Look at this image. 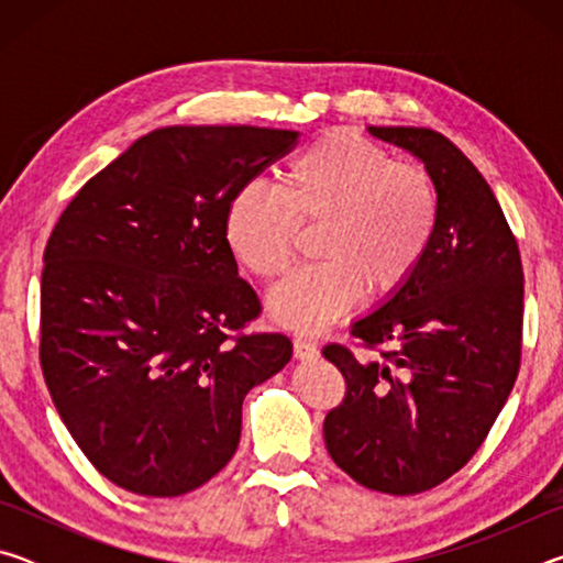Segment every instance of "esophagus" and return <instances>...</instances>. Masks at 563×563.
<instances>
[{
    "label": "esophagus",
    "instance_id": "esophagus-1",
    "mask_svg": "<svg viewBox=\"0 0 563 563\" xmlns=\"http://www.w3.org/2000/svg\"><path fill=\"white\" fill-rule=\"evenodd\" d=\"M292 350H295V357H298V360H316L320 355L316 342L308 340V338H295Z\"/></svg>",
    "mask_w": 563,
    "mask_h": 563
}]
</instances>
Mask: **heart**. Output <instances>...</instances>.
I'll return each instance as SVG.
<instances>
[{
  "mask_svg": "<svg viewBox=\"0 0 563 563\" xmlns=\"http://www.w3.org/2000/svg\"><path fill=\"white\" fill-rule=\"evenodd\" d=\"M271 188L247 186L223 221L228 251L265 283L280 280L298 253V233L318 228L312 268L271 295L275 322L320 332L355 308L383 300L424 263L440 228V190L422 166L397 164L373 141L332 131L278 170Z\"/></svg>",
  "mask_w": 563,
  "mask_h": 563,
  "instance_id": "1",
  "label": "heart"
}]
</instances>
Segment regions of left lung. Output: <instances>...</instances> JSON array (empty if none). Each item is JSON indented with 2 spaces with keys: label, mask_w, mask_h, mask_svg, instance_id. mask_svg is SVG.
Listing matches in <instances>:
<instances>
[{
  "label": "left lung",
  "mask_w": 563,
  "mask_h": 563,
  "mask_svg": "<svg viewBox=\"0 0 563 563\" xmlns=\"http://www.w3.org/2000/svg\"><path fill=\"white\" fill-rule=\"evenodd\" d=\"M422 161L440 190V228L424 263L322 355L345 397L322 424L325 446L362 487L409 497L472 460L519 375L523 271L517 238L487 180L432 129L369 126Z\"/></svg>",
  "instance_id": "left-lung-1"
}]
</instances>
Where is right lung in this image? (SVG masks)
Here are the masks:
<instances>
[{
    "label": "right lung",
    "instance_id": "add662e5",
    "mask_svg": "<svg viewBox=\"0 0 563 563\" xmlns=\"http://www.w3.org/2000/svg\"><path fill=\"white\" fill-rule=\"evenodd\" d=\"M298 131L166 126L81 186L42 271V373L66 430L117 487L180 497L231 462L243 399L288 365L238 275L231 198Z\"/></svg>",
    "mask_w": 563,
    "mask_h": 563
}]
</instances>
